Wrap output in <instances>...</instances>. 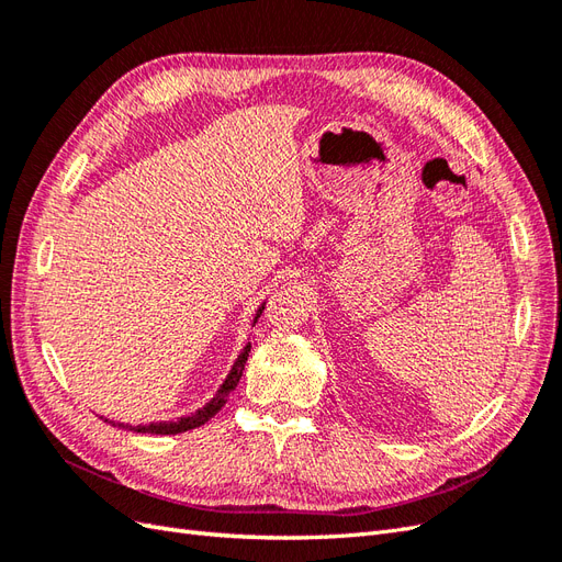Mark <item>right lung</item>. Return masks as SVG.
<instances>
[{
	"label": "right lung",
	"instance_id": "obj_1",
	"mask_svg": "<svg viewBox=\"0 0 562 562\" xmlns=\"http://www.w3.org/2000/svg\"><path fill=\"white\" fill-rule=\"evenodd\" d=\"M262 310H265V307H262ZM262 310H260V314H262ZM260 314H258V316H260ZM255 321H258V318H255ZM248 353H250V342L244 347V351H241V356H239V361H236L234 368L229 370V375H227L225 384L217 389L215 398H213L211 403L203 405L199 413H194V415H190V417H180L178 422H151V424H140V427H133V431H140V434H166V436H171V434H182V431H190V429L201 427V424H206L215 413H220V407L225 405L227 396L236 389V384H239V380H241V375H244L246 361H248ZM110 424H112V422H110ZM114 427H116V424H114ZM119 427L131 429V424H122V422H119Z\"/></svg>",
	"mask_w": 562,
	"mask_h": 562
}]
</instances>
